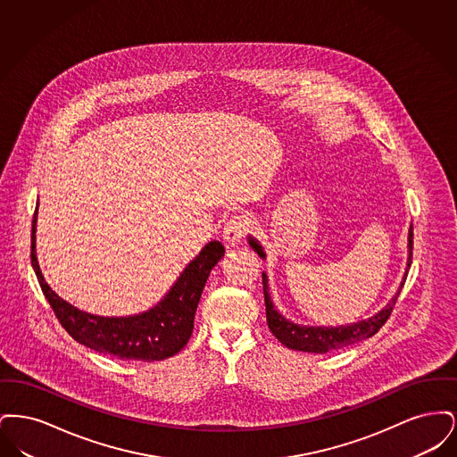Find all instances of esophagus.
Here are the masks:
<instances>
[{
  "mask_svg": "<svg viewBox=\"0 0 457 457\" xmlns=\"http://www.w3.org/2000/svg\"><path fill=\"white\" fill-rule=\"evenodd\" d=\"M248 228H250L248 218L243 214H237L226 220L222 238L226 239L229 245H237L239 243V239L248 233Z\"/></svg>",
  "mask_w": 457,
  "mask_h": 457,
  "instance_id": "1",
  "label": "esophagus"
}]
</instances>
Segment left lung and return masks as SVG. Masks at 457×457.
<instances>
[{
    "mask_svg": "<svg viewBox=\"0 0 457 457\" xmlns=\"http://www.w3.org/2000/svg\"><path fill=\"white\" fill-rule=\"evenodd\" d=\"M250 246L255 248V252L265 257L262 252V246L255 239H248ZM411 259H413V226L410 228V259H408V267H411ZM408 276V270L404 274V279L401 283V287L397 289L395 296L392 298L389 303L386 304L377 315L370 317L367 320L351 324V326L341 327H306L293 324L286 320L283 315L274 308L270 302L269 291H267V276L262 274V284H263V298H265V312H267V324L270 332L283 343L284 346L296 351H306V353H327L334 349L346 348L354 343H360L363 339H369L375 336L382 326L387 322L391 317L394 304L397 302V296L404 286Z\"/></svg>",
    "mask_w": 457,
    "mask_h": 457,
    "instance_id": "8db88e82",
    "label": "left lung"
}]
</instances>
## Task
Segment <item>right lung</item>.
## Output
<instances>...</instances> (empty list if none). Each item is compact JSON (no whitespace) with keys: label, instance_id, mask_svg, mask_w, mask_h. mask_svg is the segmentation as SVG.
<instances>
[{"label":"right lung","instance_id":"right-lung-1","mask_svg":"<svg viewBox=\"0 0 457 457\" xmlns=\"http://www.w3.org/2000/svg\"><path fill=\"white\" fill-rule=\"evenodd\" d=\"M224 255V246L211 241L198 257L188 263L170 293L153 310L125 319L90 315L63 302L44 281L36 257V212L32 219L30 261L58 322L66 332L87 348L131 361H159L181 351L188 343L196 304L212 267Z\"/></svg>","mask_w":457,"mask_h":457}]
</instances>
